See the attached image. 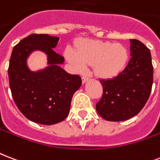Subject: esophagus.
<instances>
[{
  "instance_id": "obj_1",
  "label": "esophagus",
  "mask_w": 160,
  "mask_h": 160,
  "mask_svg": "<svg viewBox=\"0 0 160 160\" xmlns=\"http://www.w3.org/2000/svg\"><path fill=\"white\" fill-rule=\"evenodd\" d=\"M88 80H89V78L87 77V76H85V75H84V76L82 77V82L83 83L86 82V81H87Z\"/></svg>"
}]
</instances>
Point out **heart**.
I'll return each mask as SVG.
<instances>
[{
    "instance_id": "1",
    "label": "heart",
    "mask_w": 160,
    "mask_h": 160,
    "mask_svg": "<svg viewBox=\"0 0 160 160\" xmlns=\"http://www.w3.org/2000/svg\"><path fill=\"white\" fill-rule=\"evenodd\" d=\"M65 56L76 71H84L86 65H90L93 66L94 73L102 78L118 75L127 65L129 57L123 45L98 40L85 41L78 46L76 53L67 49Z\"/></svg>"
}]
</instances>
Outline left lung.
Returning <instances> with one entry per match:
<instances>
[{
    "instance_id": "1",
    "label": "left lung",
    "mask_w": 160,
    "mask_h": 160,
    "mask_svg": "<svg viewBox=\"0 0 160 160\" xmlns=\"http://www.w3.org/2000/svg\"><path fill=\"white\" fill-rule=\"evenodd\" d=\"M130 58L117 76L100 80L103 93L96 105L102 118L111 122L128 120L143 108L150 96L153 68L150 51L142 42L130 39Z\"/></svg>"
}]
</instances>
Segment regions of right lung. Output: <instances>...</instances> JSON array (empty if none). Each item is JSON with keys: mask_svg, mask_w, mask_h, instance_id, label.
I'll use <instances>...</instances> for the list:
<instances>
[{"mask_svg": "<svg viewBox=\"0 0 160 160\" xmlns=\"http://www.w3.org/2000/svg\"><path fill=\"white\" fill-rule=\"evenodd\" d=\"M59 38L48 34H30L13 48L8 76L12 98L28 119L43 125H53L69 115L72 96L81 85L78 75L68 74L59 66L64 58L53 50ZM47 53L50 66L31 72L26 58L33 50Z\"/></svg>", "mask_w": 160, "mask_h": 160, "instance_id": "obj_1", "label": "right lung"}]
</instances>
